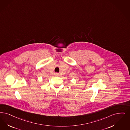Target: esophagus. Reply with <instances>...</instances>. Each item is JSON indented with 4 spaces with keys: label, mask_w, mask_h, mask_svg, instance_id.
I'll return each mask as SVG.
<instances>
[{
    "label": "esophagus",
    "mask_w": 130,
    "mask_h": 130,
    "mask_svg": "<svg viewBox=\"0 0 130 130\" xmlns=\"http://www.w3.org/2000/svg\"><path fill=\"white\" fill-rule=\"evenodd\" d=\"M55 75H56V76H58V75H59V74H58V73H55Z\"/></svg>",
    "instance_id": "esophagus-1"
}]
</instances>
